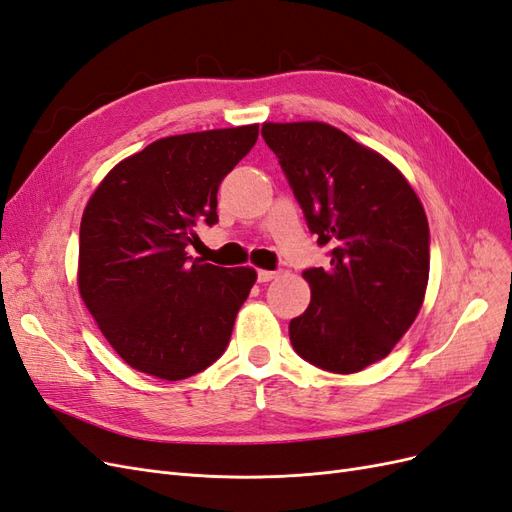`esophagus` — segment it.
<instances>
[{
	"label": "esophagus",
	"instance_id": "34e87169",
	"mask_svg": "<svg viewBox=\"0 0 512 512\" xmlns=\"http://www.w3.org/2000/svg\"><path fill=\"white\" fill-rule=\"evenodd\" d=\"M275 275H277L275 271H265V269H260V271H258V282H271Z\"/></svg>",
	"mask_w": 512,
	"mask_h": 512
}]
</instances>
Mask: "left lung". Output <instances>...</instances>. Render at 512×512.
Returning a JSON list of instances; mask_svg holds the SVG:
<instances>
[{
  "instance_id": "8db88e82",
  "label": "left lung",
  "mask_w": 512,
  "mask_h": 512,
  "mask_svg": "<svg viewBox=\"0 0 512 512\" xmlns=\"http://www.w3.org/2000/svg\"><path fill=\"white\" fill-rule=\"evenodd\" d=\"M262 138L331 258L303 271L312 301L290 320V344L307 363L354 374L384 359L423 305V205L389 160L329 123H265Z\"/></svg>"
}]
</instances>
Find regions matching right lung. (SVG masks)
Instances as JSON below:
<instances>
[{"instance_id":"right-lung-1","label":"right lung","mask_w":512,"mask_h":512,"mask_svg":"<svg viewBox=\"0 0 512 512\" xmlns=\"http://www.w3.org/2000/svg\"><path fill=\"white\" fill-rule=\"evenodd\" d=\"M258 126L168 136L119 162L89 198L79 290L130 367L183 380L224 354L256 271L192 260L198 226L218 224V188Z\"/></svg>"}]
</instances>
